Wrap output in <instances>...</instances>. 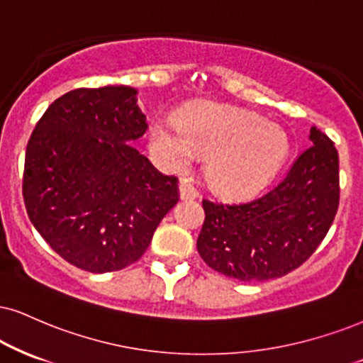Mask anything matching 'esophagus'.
I'll list each match as a JSON object with an SVG mask.
<instances>
[{"mask_svg": "<svg viewBox=\"0 0 363 363\" xmlns=\"http://www.w3.org/2000/svg\"><path fill=\"white\" fill-rule=\"evenodd\" d=\"M178 191H180V199L182 200H194L199 195V191L194 185H191L189 178H182L180 183H178Z\"/></svg>", "mask_w": 363, "mask_h": 363, "instance_id": "34e87169", "label": "esophagus"}]
</instances>
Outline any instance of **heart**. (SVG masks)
<instances>
[{
    "mask_svg": "<svg viewBox=\"0 0 363 363\" xmlns=\"http://www.w3.org/2000/svg\"><path fill=\"white\" fill-rule=\"evenodd\" d=\"M150 126L151 151L174 169L190 167L195 155L208 156L207 182L227 196L257 194L283 167L289 153L286 133L257 114L222 104L190 107Z\"/></svg>",
    "mask_w": 363,
    "mask_h": 363,
    "instance_id": "b5f03b06",
    "label": "heart"
}]
</instances>
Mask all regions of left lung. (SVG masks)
Returning a JSON list of instances; mask_svg holds the SVG:
<instances>
[{"label": "left lung", "mask_w": 363, "mask_h": 363, "mask_svg": "<svg viewBox=\"0 0 363 363\" xmlns=\"http://www.w3.org/2000/svg\"><path fill=\"white\" fill-rule=\"evenodd\" d=\"M311 146L274 189L245 203L203 200L196 249L207 266L244 281H267L301 266L328 234L340 200L338 151L315 126Z\"/></svg>", "instance_id": "obj_1"}]
</instances>
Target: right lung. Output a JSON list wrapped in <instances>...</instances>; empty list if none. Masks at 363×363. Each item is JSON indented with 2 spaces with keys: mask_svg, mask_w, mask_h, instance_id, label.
<instances>
[{
  "mask_svg": "<svg viewBox=\"0 0 363 363\" xmlns=\"http://www.w3.org/2000/svg\"><path fill=\"white\" fill-rule=\"evenodd\" d=\"M136 94L128 86L67 92L48 106L26 146V213L79 269L131 266L178 202L177 178L129 145L147 129Z\"/></svg>",
  "mask_w": 363,
  "mask_h": 363,
  "instance_id": "right-lung-1",
  "label": "right lung"
}]
</instances>
